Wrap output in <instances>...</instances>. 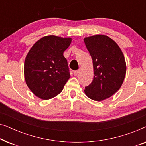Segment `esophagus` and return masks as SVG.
I'll list each match as a JSON object with an SVG mask.
<instances>
[{
    "instance_id": "obj_1",
    "label": "esophagus",
    "mask_w": 146,
    "mask_h": 146,
    "mask_svg": "<svg viewBox=\"0 0 146 146\" xmlns=\"http://www.w3.org/2000/svg\"><path fill=\"white\" fill-rule=\"evenodd\" d=\"M79 72H80L79 70H76V71H74V75L75 76H76L78 75Z\"/></svg>"
}]
</instances>
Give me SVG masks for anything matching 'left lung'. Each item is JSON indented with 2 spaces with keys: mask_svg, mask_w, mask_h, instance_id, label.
<instances>
[{
  "mask_svg": "<svg viewBox=\"0 0 146 146\" xmlns=\"http://www.w3.org/2000/svg\"><path fill=\"white\" fill-rule=\"evenodd\" d=\"M84 41L94 68L92 82L85 88L84 92L93 100H104L122 85L126 74L124 56L117 43L106 35L85 37Z\"/></svg>",
  "mask_w": 146,
  "mask_h": 146,
  "instance_id": "1",
  "label": "left lung"
}]
</instances>
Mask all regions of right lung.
Segmentation results:
<instances>
[{
  "label": "right lung",
  "instance_id": "1",
  "mask_svg": "<svg viewBox=\"0 0 146 146\" xmlns=\"http://www.w3.org/2000/svg\"><path fill=\"white\" fill-rule=\"evenodd\" d=\"M72 40L46 36L30 49L24 64V75L26 84L36 96L48 100L62 91L70 77L63 53Z\"/></svg>",
  "mask_w": 146,
  "mask_h": 146
}]
</instances>
